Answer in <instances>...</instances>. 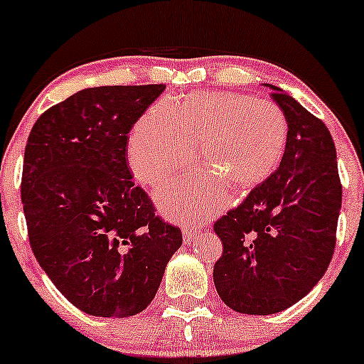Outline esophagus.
Listing matches in <instances>:
<instances>
[{
  "label": "esophagus",
  "mask_w": 364,
  "mask_h": 364,
  "mask_svg": "<svg viewBox=\"0 0 364 364\" xmlns=\"http://www.w3.org/2000/svg\"><path fill=\"white\" fill-rule=\"evenodd\" d=\"M198 235V230L193 228V227H186L185 230H183V240H185V243H190L196 238Z\"/></svg>",
  "instance_id": "obj_1"
}]
</instances>
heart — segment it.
Wrapping results in <instances>:
<instances>
[{"mask_svg": "<svg viewBox=\"0 0 364 364\" xmlns=\"http://www.w3.org/2000/svg\"><path fill=\"white\" fill-rule=\"evenodd\" d=\"M287 141V117L275 102L210 92L153 105L129 136L127 161L137 181L154 186L188 166L196 146L206 173L185 174L156 191L168 218L191 223L220 206L223 186L245 193L267 181Z\"/></svg>", "mask_w": 364, "mask_h": 364, "instance_id": "1", "label": "heart"}]
</instances>
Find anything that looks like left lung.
<instances>
[{"mask_svg":"<svg viewBox=\"0 0 364 364\" xmlns=\"http://www.w3.org/2000/svg\"><path fill=\"white\" fill-rule=\"evenodd\" d=\"M265 85L289 122L284 159L213 227L223 243L213 267L216 292L252 316L285 311L319 282L334 254L343 196L328 127L291 94Z\"/></svg>","mask_w":364,"mask_h":364,"instance_id":"obj_1","label":"left lung"}]
</instances>
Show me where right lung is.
I'll return each instance as SVG.
<instances>
[{"instance_id":"right-lung-1","label":"right lung","mask_w":364,"mask_h":364,"mask_svg":"<svg viewBox=\"0 0 364 364\" xmlns=\"http://www.w3.org/2000/svg\"><path fill=\"white\" fill-rule=\"evenodd\" d=\"M166 85L75 92L31 129L21 203L31 250L85 314H139L158 292L179 228L154 215L126 163L127 134Z\"/></svg>"}]
</instances>
